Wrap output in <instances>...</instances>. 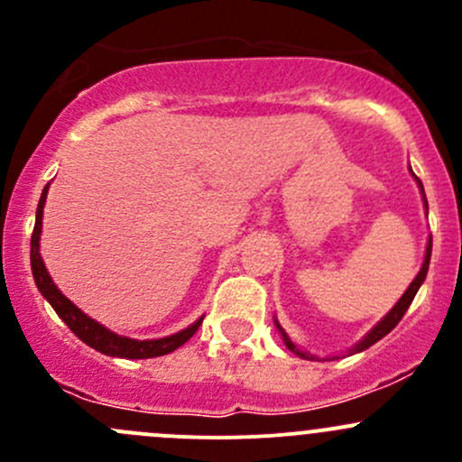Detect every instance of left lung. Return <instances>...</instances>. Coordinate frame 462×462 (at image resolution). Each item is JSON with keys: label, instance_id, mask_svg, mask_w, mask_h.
I'll return each instance as SVG.
<instances>
[{"label": "left lung", "instance_id": "1", "mask_svg": "<svg viewBox=\"0 0 462 462\" xmlns=\"http://www.w3.org/2000/svg\"><path fill=\"white\" fill-rule=\"evenodd\" d=\"M418 180V179H416ZM418 185H420V189H422V183L420 180H418ZM422 194H425V189H422ZM425 205H427V199H425ZM430 259H431V241H430V245H427V254H425V263H422V268H420V273H418V277L413 279L411 282V286L407 288V292H404L402 297H400V301L398 304L393 306V309L389 310V315H386L384 319L380 321V324L375 326L374 330H371L369 335H366L365 339H362L360 344H356V348H353L351 353H360V351H365V348H369V346H374V344L377 342V339H382L384 337V335H389L391 330L395 328V326H398V321L404 318V313H407V309L409 306H411V301H413V297H416V292H418V288H420V283L425 282V277H427V270H430ZM277 328L282 330V337H283V344H286L288 348H291L292 353H297V356H301V357H309L306 356V353H301L300 348L295 346V344L291 342V337H288L286 333H283V328L282 326L277 324Z\"/></svg>", "mask_w": 462, "mask_h": 462}]
</instances>
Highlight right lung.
<instances>
[{
    "instance_id": "right-lung-1",
    "label": "right lung",
    "mask_w": 462,
    "mask_h": 462,
    "mask_svg": "<svg viewBox=\"0 0 462 462\" xmlns=\"http://www.w3.org/2000/svg\"><path fill=\"white\" fill-rule=\"evenodd\" d=\"M46 192H49V185L42 192L40 203H37V214H35V227H32V236H31V268H32V277H35L37 288H40L42 295L49 300V304L53 306L55 313L62 318L64 324L87 344V346L96 348V351L105 353V356L111 357H127V360H144V357H158V356H167V353L176 351L179 346H183L189 337L199 330L203 318L199 321H194L192 326H188L180 333L170 335V337H161V339H129V337H120V335L111 333L106 330L105 326L97 324L96 319L87 318L71 300L62 295L58 291V286L53 283V279L49 277L46 273L44 261L40 257V232H42V212H44V201H46Z\"/></svg>"
}]
</instances>
